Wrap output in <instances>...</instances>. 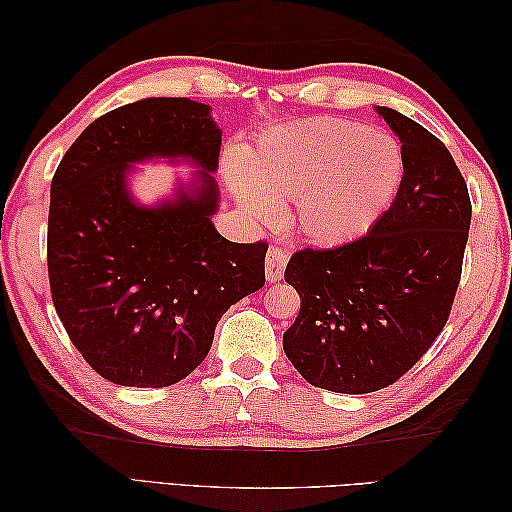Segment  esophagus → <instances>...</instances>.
<instances>
[{
	"mask_svg": "<svg viewBox=\"0 0 512 512\" xmlns=\"http://www.w3.org/2000/svg\"><path fill=\"white\" fill-rule=\"evenodd\" d=\"M288 250L281 246H270L266 253V277L270 284H277V281L284 277V268L288 264Z\"/></svg>",
	"mask_w": 512,
	"mask_h": 512,
	"instance_id": "esophagus-1",
	"label": "esophagus"
}]
</instances>
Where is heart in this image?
Listing matches in <instances>:
<instances>
[{
    "label": "heart",
    "mask_w": 512,
    "mask_h": 512,
    "mask_svg": "<svg viewBox=\"0 0 512 512\" xmlns=\"http://www.w3.org/2000/svg\"><path fill=\"white\" fill-rule=\"evenodd\" d=\"M233 191L259 220L277 200H295L292 224L317 244H343L374 226L405 176L396 136L343 118L317 116L259 138L246 151Z\"/></svg>",
    "instance_id": "heart-1"
}]
</instances>
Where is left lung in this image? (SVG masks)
I'll return each instance as SVG.
<instances>
[{"instance_id":"8db88e82","label":"left lung","mask_w":512,"mask_h":512,"mask_svg":"<svg viewBox=\"0 0 512 512\" xmlns=\"http://www.w3.org/2000/svg\"><path fill=\"white\" fill-rule=\"evenodd\" d=\"M378 114L405 154L396 200L354 242L297 250L284 275L301 299L284 352L336 394L394 385L438 339L471 226L469 189L442 140L389 107Z\"/></svg>"}]
</instances>
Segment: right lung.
I'll use <instances>...</instances> for the list:
<instances>
[{"label":"right lung","mask_w":512,"mask_h":512,"mask_svg":"<svg viewBox=\"0 0 512 512\" xmlns=\"http://www.w3.org/2000/svg\"><path fill=\"white\" fill-rule=\"evenodd\" d=\"M211 107L145 99L96 118L65 151L50 187L52 303L96 374L125 387H169L211 350L222 314L264 286L268 244L215 231L209 171L222 132ZM187 155L205 169L193 194L156 210L128 200L129 161Z\"/></svg>","instance_id":"add662e5"}]
</instances>
